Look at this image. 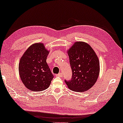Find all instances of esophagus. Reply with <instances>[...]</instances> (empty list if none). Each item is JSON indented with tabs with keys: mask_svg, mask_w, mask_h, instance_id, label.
I'll return each mask as SVG.
<instances>
[{
	"mask_svg": "<svg viewBox=\"0 0 123 123\" xmlns=\"http://www.w3.org/2000/svg\"><path fill=\"white\" fill-rule=\"evenodd\" d=\"M56 76L59 77H63V74H62V72H60V73H59V74H56Z\"/></svg>",
	"mask_w": 123,
	"mask_h": 123,
	"instance_id": "1",
	"label": "esophagus"
}]
</instances>
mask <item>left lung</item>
<instances>
[{
    "instance_id": "obj_1",
    "label": "left lung",
    "mask_w": 123,
    "mask_h": 123,
    "mask_svg": "<svg viewBox=\"0 0 123 123\" xmlns=\"http://www.w3.org/2000/svg\"><path fill=\"white\" fill-rule=\"evenodd\" d=\"M72 76L65 82L76 92L86 91L93 86L99 73V62L93 49L87 43L76 42L68 51Z\"/></svg>"
}]
</instances>
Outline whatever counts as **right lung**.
<instances>
[{
  "label": "right lung",
  "mask_w": 123,
  "mask_h": 123,
  "mask_svg": "<svg viewBox=\"0 0 123 123\" xmlns=\"http://www.w3.org/2000/svg\"><path fill=\"white\" fill-rule=\"evenodd\" d=\"M49 53L44 44H34L26 51L19 62V71L21 81L32 91L47 89L53 78L46 63Z\"/></svg>",
  "instance_id": "obj_1"
}]
</instances>
